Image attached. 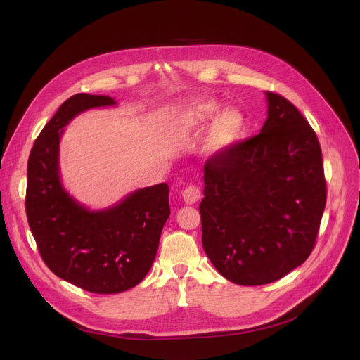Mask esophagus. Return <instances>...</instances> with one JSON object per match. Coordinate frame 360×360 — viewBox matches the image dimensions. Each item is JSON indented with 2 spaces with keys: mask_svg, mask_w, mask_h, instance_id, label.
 <instances>
[{
  "mask_svg": "<svg viewBox=\"0 0 360 360\" xmlns=\"http://www.w3.org/2000/svg\"><path fill=\"white\" fill-rule=\"evenodd\" d=\"M181 196H183V200L187 203V205H193L199 200L200 198V189L198 186H187L186 189L181 192Z\"/></svg>",
  "mask_w": 360,
  "mask_h": 360,
  "instance_id": "esophagus-1",
  "label": "esophagus"
}]
</instances>
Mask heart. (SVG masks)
Segmentation results:
<instances>
[{"label": "heart", "instance_id": "obj_1", "mask_svg": "<svg viewBox=\"0 0 360 360\" xmlns=\"http://www.w3.org/2000/svg\"><path fill=\"white\" fill-rule=\"evenodd\" d=\"M219 110L221 104L215 99L195 101L177 112L173 129L179 136H189L200 131L212 120L205 148L211 153H221L242 138L245 120L237 110Z\"/></svg>", "mask_w": 360, "mask_h": 360}]
</instances>
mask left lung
<instances>
[{"label":"left lung","instance_id":"obj_1","mask_svg":"<svg viewBox=\"0 0 360 360\" xmlns=\"http://www.w3.org/2000/svg\"><path fill=\"white\" fill-rule=\"evenodd\" d=\"M266 101L261 131L203 167L202 246L240 285L274 283L309 258L327 202L316 133L284 96Z\"/></svg>","mask_w":360,"mask_h":360}]
</instances>
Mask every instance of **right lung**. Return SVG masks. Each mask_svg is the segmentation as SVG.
<instances>
[{
    "instance_id": "1",
    "label": "right lung",
    "mask_w": 360,
    "mask_h": 360,
    "mask_svg": "<svg viewBox=\"0 0 360 360\" xmlns=\"http://www.w3.org/2000/svg\"><path fill=\"white\" fill-rule=\"evenodd\" d=\"M114 104L102 95L70 96L39 133L27 161L26 215L42 261L57 277L96 295L122 293L145 278L169 217L167 183L136 191L98 212L63 189L61 129L84 110Z\"/></svg>"
}]
</instances>
